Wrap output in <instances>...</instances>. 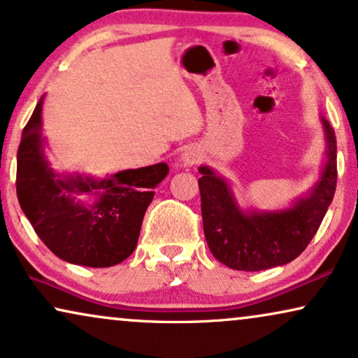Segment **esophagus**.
I'll use <instances>...</instances> for the list:
<instances>
[{
    "label": "esophagus",
    "instance_id": "esophagus-1",
    "mask_svg": "<svg viewBox=\"0 0 358 358\" xmlns=\"http://www.w3.org/2000/svg\"><path fill=\"white\" fill-rule=\"evenodd\" d=\"M199 161H201V151L194 146H187L180 155V164L185 166V168L197 164Z\"/></svg>",
    "mask_w": 358,
    "mask_h": 358
}]
</instances>
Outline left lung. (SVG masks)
Segmentation results:
<instances>
[{"label": "left lung", "instance_id": "obj_1", "mask_svg": "<svg viewBox=\"0 0 358 358\" xmlns=\"http://www.w3.org/2000/svg\"><path fill=\"white\" fill-rule=\"evenodd\" d=\"M326 162L317 182L281 210L241 208L227 179L201 166L199 179L203 234L213 257L238 271H262L298 258L317 231L337 184V143L321 117Z\"/></svg>", "mask_w": 358, "mask_h": 358}]
</instances>
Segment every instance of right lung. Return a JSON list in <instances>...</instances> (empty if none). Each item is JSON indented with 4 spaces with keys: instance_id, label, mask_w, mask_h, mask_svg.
<instances>
[{
    "instance_id": "obj_1",
    "label": "right lung",
    "mask_w": 358,
    "mask_h": 358,
    "mask_svg": "<svg viewBox=\"0 0 358 358\" xmlns=\"http://www.w3.org/2000/svg\"><path fill=\"white\" fill-rule=\"evenodd\" d=\"M43 99L22 129L17 148L20 206L44 245L64 262L108 268L136 248L143 217L155 189L169 173L166 162L95 179L55 173L43 136Z\"/></svg>"
}]
</instances>
